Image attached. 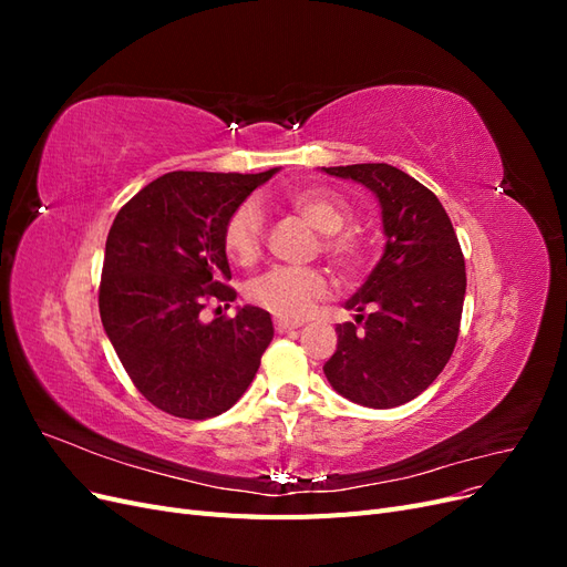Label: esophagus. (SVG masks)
<instances>
[{"label":"esophagus","instance_id":"34e87169","mask_svg":"<svg viewBox=\"0 0 567 567\" xmlns=\"http://www.w3.org/2000/svg\"><path fill=\"white\" fill-rule=\"evenodd\" d=\"M300 321H290V319H281V317H277L274 319V329H277V333H288V331H296V329H300Z\"/></svg>","mask_w":567,"mask_h":567}]
</instances>
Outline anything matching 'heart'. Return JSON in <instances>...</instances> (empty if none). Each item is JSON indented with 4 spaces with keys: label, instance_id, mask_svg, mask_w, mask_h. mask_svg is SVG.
<instances>
[{
    "label": "heart",
    "instance_id": "b5f03b06",
    "mask_svg": "<svg viewBox=\"0 0 567 567\" xmlns=\"http://www.w3.org/2000/svg\"><path fill=\"white\" fill-rule=\"evenodd\" d=\"M286 203L307 225H312L321 238V252L340 271H357L364 260V246L359 236L346 229L352 221V205L326 188H293L286 194ZM265 217L255 200H244L229 215L225 234V250L238 265H252L262 250ZM329 284L319 269L312 267H274L246 286V298L262 310L281 319H300L310 307L326 296Z\"/></svg>",
    "mask_w": 567,
    "mask_h": 567
}]
</instances>
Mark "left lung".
<instances>
[{
	"label": "left lung",
	"mask_w": 567,
	"mask_h": 567,
	"mask_svg": "<svg viewBox=\"0 0 567 567\" xmlns=\"http://www.w3.org/2000/svg\"><path fill=\"white\" fill-rule=\"evenodd\" d=\"M364 184L381 203L385 250L346 302L354 321L338 323V348L323 373L336 392L371 409L411 402L454 352L466 262L437 196L388 163L323 167Z\"/></svg>",
	"instance_id": "obj_1"
}]
</instances>
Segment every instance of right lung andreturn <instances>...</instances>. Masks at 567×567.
<instances>
[{
	"label": "right lung",
	"instance_id": "right-lung-1",
	"mask_svg": "<svg viewBox=\"0 0 567 567\" xmlns=\"http://www.w3.org/2000/svg\"><path fill=\"white\" fill-rule=\"evenodd\" d=\"M277 167L260 175L167 173L113 219L99 312L134 388L161 411L203 421L231 409L274 338L269 312L200 321L205 302H234L221 234L229 215Z\"/></svg>",
	"mask_w": 567,
	"mask_h": 567
}]
</instances>
